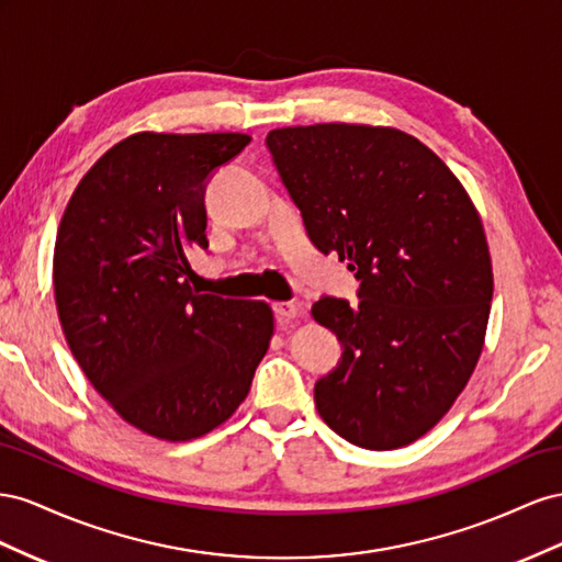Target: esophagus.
Instances as JSON below:
<instances>
[{
  "label": "esophagus",
  "mask_w": 562,
  "mask_h": 562,
  "mask_svg": "<svg viewBox=\"0 0 562 562\" xmlns=\"http://www.w3.org/2000/svg\"><path fill=\"white\" fill-rule=\"evenodd\" d=\"M272 311H276V315L280 319H284V323H286V319H294V317L306 313V308H303L301 303H294V301H280V303H276V306H272Z\"/></svg>",
  "instance_id": "1"
}]
</instances>
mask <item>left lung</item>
<instances>
[{
    "mask_svg": "<svg viewBox=\"0 0 562 562\" xmlns=\"http://www.w3.org/2000/svg\"><path fill=\"white\" fill-rule=\"evenodd\" d=\"M266 146L313 245L360 280L358 306L313 303L344 346L315 383L319 416L364 450L419 440L467 389L485 344L492 259L469 192L393 126H284Z\"/></svg>",
    "mask_w": 562,
    "mask_h": 562,
    "instance_id": "left-lung-1",
    "label": "left lung"
}]
</instances>
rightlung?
<instances>
[{
    "instance_id": "right-lung-1",
    "label": "right lung",
    "mask_w": 562,
    "mask_h": 562,
    "mask_svg": "<svg viewBox=\"0 0 562 562\" xmlns=\"http://www.w3.org/2000/svg\"><path fill=\"white\" fill-rule=\"evenodd\" d=\"M247 134L140 132L75 188L54 249V294L75 360L126 424L186 442L228 422L270 346L266 301L190 286L206 249L204 186Z\"/></svg>"
}]
</instances>
